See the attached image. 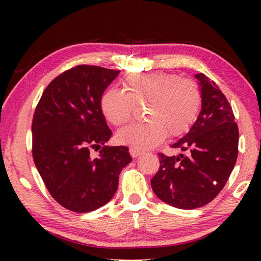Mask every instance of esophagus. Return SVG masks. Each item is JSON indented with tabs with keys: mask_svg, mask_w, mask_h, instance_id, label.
Here are the masks:
<instances>
[{
	"mask_svg": "<svg viewBox=\"0 0 261 261\" xmlns=\"http://www.w3.org/2000/svg\"><path fill=\"white\" fill-rule=\"evenodd\" d=\"M129 152H130V155H131L132 158H137V156H139L140 154H141V151H140V149L136 148V147H130Z\"/></svg>",
	"mask_w": 261,
	"mask_h": 261,
	"instance_id": "1",
	"label": "esophagus"
}]
</instances>
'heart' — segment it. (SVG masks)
Wrapping results in <instances>:
<instances>
[{"label":"heart","instance_id":"obj_1","mask_svg":"<svg viewBox=\"0 0 261 261\" xmlns=\"http://www.w3.org/2000/svg\"><path fill=\"white\" fill-rule=\"evenodd\" d=\"M122 92L113 88L100 98L103 116L114 126L131 120L135 106H144L146 122L136 123L118 131L120 144L136 148H151L166 138L184 134L197 120L201 93L196 82L168 72L135 73L123 82Z\"/></svg>","mask_w":261,"mask_h":261}]
</instances>
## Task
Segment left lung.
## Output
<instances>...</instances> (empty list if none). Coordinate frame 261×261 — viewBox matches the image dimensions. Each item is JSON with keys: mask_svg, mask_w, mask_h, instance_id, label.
Here are the masks:
<instances>
[{"mask_svg": "<svg viewBox=\"0 0 261 261\" xmlns=\"http://www.w3.org/2000/svg\"><path fill=\"white\" fill-rule=\"evenodd\" d=\"M201 112L183 138L171 145L177 156L159 153L160 168L151 179L159 199L177 208L208 204L226 185L238 155L240 132L232 108L219 86L197 73Z\"/></svg>", "mask_w": 261, "mask_h": 261, "instance_id": "8db88e82", "label": "left lung"}]
</instances>
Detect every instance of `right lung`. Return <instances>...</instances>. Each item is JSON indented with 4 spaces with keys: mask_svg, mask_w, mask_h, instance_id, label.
<instances>
[{
    "mask_svg": "<svg viewBox=\"0 0 261 261\" xmlns=\"http://www.w3.org/2000/svg\"><path fill=\"white\" fill-rule=\"evenodd\" d=\"M118 70L77 65L49 83L32 121V155L51 197L65 208L87 213L112 199L121 170L131 162L126 146H103L112 131L100 98ZM92 149L99 150L91 156Z\"/></svg>",
    "mask_w": 261,
    "mask_h": 261,
    "instance_id": "obj_1",
    "label": "right lung"
}]
</instances>
